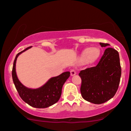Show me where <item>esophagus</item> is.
<instances>
[{
    "instance_id": "34e87169",
    "label": "esophagus",
    "mask_w": 131,
    "mask_h": 131,
    "mask_svg": "<svg viewBox=\"0 0 131 131\" xmlns=\"http://www.w3.org/2000/svg\"><path fill=\"white\" fill-rule=\"evenodd\" d=\"M76 70H75V69H72L71 71H70V74H71L72 76H73V75H75L76 74Z\"/></svg>"
}]
</instances>
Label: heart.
I'll list each match as a JSON object with an SVG mask.
<instances>
[{"label":"heart","mask_w":131,"mask_h":131,"mask_svg":"<svg viewBox=\"0 0 131 131\" xmlns=\"http://www.w3.org/2000/svg\"><path fill=\"white\" fill-rule=\"evenodd\" d=\"M100 55V49L93 47L90 48H86L83 52L81 57L83 59H88L89 60H95L99 57Z\"/></svg>","instance_id":"obj_1"}]
</instances>
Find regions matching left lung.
I'll use <instances>...</instances> for the list:
<instances>
[{"instance_id":"1","label":"left lung","mask_w":131,"mask_h":131,"mask_svg":"<svg viewBox=\"0 0 131 131\" xmlns=\"http://www.w3.org/2000/svg\"><path fill=\"white\" fill-rule=\"evenodd\" d=\"M101 47L109 44L100 42ZM122 68L118 51L108 47L96 67L79 72L81 78V94L84 100L94 104H101L114 96L120 81Z\"/></svg>"}]
</instances>
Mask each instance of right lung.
I'll return each mask as SVG.
<instances>
[{"mask_svg": "<svg viewBox=\"0 0 131 131\" xmlns=\"http://www.w3.org/2000/svg\"><path fill=\"white\" fill-rule=\"evenodd\" d=\"M31 47H28L16 56L12 69V78L19 96L24 102L35 108H46L59 101L61 96L63 85L70 77V73L65 72L58 76L50 78L43 86L38 89H32L26 87L20 82L16 74V61L19 55Z\"/></svg>", "mask_w": 131, "mask_h": 131, "instance_id": "add662e5", "label": "right lung"}]
</instances>
